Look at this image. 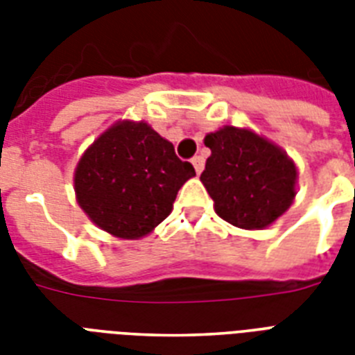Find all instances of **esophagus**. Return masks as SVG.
I'll return each instance as SVG.
<instances>
[{
	"label": "esophagus",
	"mask_w": 355,
	"mask_h": 355,
	"mask_svg": "<svg viewBox=\"0 0 355 355\" xmlns=\"http://www.w3.org/2000/svg\"><path fill=\"white\" fill-rule=\"evenodd\" d=\"M191 164H193L195 167V173L200 175L202 169H205V158H202V156H195V158H191Z\"/></svg>",
	"instance_id": "obj_1"
}]
</instances>
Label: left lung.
I'll return each instance as SVG.
<instances>
[{
  "label": "left lung",
  "instance_id": "obj_1",
  "mask_svg": "<svg viewBox=\"0 0 355 355\" xmlns=\"http://www.w3.org/2000/svg\"><path fill=\"white\" fill-rule=\"evenodd\" d=\"M205 145L211 155L200 182L221 219L237 228L259 230L293 205L297 167L278 145L230 125L208 134Z\"/></svg>",
  "mask_w": 355,
  "mask_h": 355
}]
</instances>
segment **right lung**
<instances>
[{
	"label": "right lung",
	"instance_id": "1",
	"mask_svg": "<svg viewBox=\"0 0 355 355\" xmlns=\"http://www.w3.org/2000/svg\"><path fill=\"white\" fill-rule=\"evenodd\" d=\"M191 177L193 166L147 123L119 121L85 150L73 184L92 223L121 239H139L171 214Z\"/></svg>",
	"mask_w": 355,
	"mask_h": 355
}]
</instances>
